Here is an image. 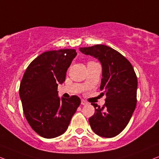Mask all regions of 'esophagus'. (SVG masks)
Segmentation results:
<instances>
[{
    "label": "esophagus",
    "instance_id": "esophagus-1",
    "mask_svg": "<svg viewBox=\"0 0 159 159\" xmlns=\"http://www.w3.org/2000/svg\"><path fill=\"white\" fill-rule=\"evenodd\" d=\"M87 104H88V103H87L86 101H85V100H84V99L81 100V104L82 105H86Z\"/></svg>",
    "mask_w": 159,
    "mask_h": 159
}]
</instances>
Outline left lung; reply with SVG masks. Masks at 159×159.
I'll return each instance as SVG.
<instances>
[{
  "instance_id": "1",
  "label": "left lung",
  "mask_w": 159,
  "mask_h": 159,
  "mask_svg": "<svg viewBox=\"0 0 159 159\" xmlns=\"http://www.w3.org/2000/svg\"><path fill=\"white\" fill-rule=\"evenodd\" d=\"M80 51L101 62L100 90L107 96L102 107L91 104L95 112L89 119V124L97 135L115 137L125 128L135 109L138 79L135 70L123 55L104 44L80 48Z\"/></svg>"
}]
</instances>
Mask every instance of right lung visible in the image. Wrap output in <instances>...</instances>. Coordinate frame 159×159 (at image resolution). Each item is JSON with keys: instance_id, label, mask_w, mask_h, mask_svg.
<instances>
[{"instance_id": "right-lung-1", "label": "right lung", "mask_w": 159, "mask_h": 159, "mask_svg": "<svg viewBox=\"0 0 159 159\" xmlns=\"http://www.w3.org/2000/svg\"><path fill=\"white\" fill-rule=\"evenodd\" d=\"M76 55L73 49L44 52L29 65L22 78L19 96L24 115L32 128L44 138L63 134L80 104L77 96L60 99L57 91Z\"/></svg>"}]
</instances>
